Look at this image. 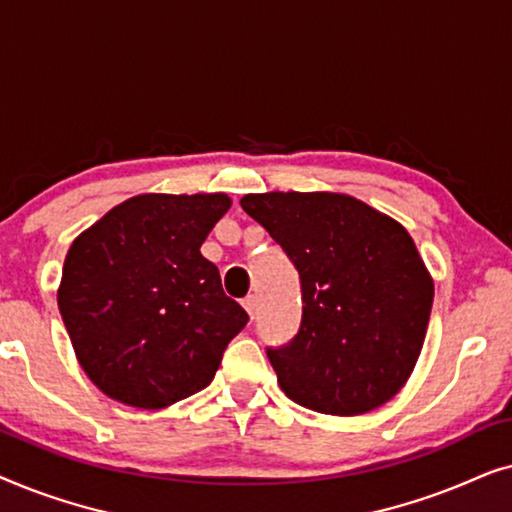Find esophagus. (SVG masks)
Masks as SVG:
<instances>
[{
    "instance_id": "esophagus-1",
    "label": "esophagus",
    "mask_w": 512,
    "mask_h": 512,
    "mask_svg": "<svg viewBox=\"0 0 512 512\" xmlns=\"http://www.w3.org/2000/svg\"><path fill=\"white\" fill-rule=\"evenodd\" d=\"M242 305H244V310L249 312V317L254 319L256 317V310H258V298L256 296H247L242 300Z\"/></svg>"
}]
</instances>
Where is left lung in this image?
Here are the masks:
<instances>
[{
  "mask_svg": "<svg viewBox=\"0 0 512 512\" xmlns=\"http://www.w3.org/2000/svg\"><path fill=\"white\" fill-rule=\"evenodd\" d=\"M300 277L303 317L291 342L268 347L293 403L363 415L396 396L422 352L433 282L401 223L340 193L244 195Z\"/></svg>",
  "mask_w": 512,
  "mask_h": 512,
  "instance_id": "8db88e82",
  "label": "left lung"
}]
</instances>
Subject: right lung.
Masks as SVG:
<instances>
[{
  "label": "right lung",
  "mask_w": 512,
  "mask_h": 512,
  "mask_svg": "<svg viewBox=\"0 0 512 512\" xmlns=\"http://www.w3.org/2000/svg\"><path fill=\"white\" fill-rule=\"evenodd\" d=\"M223 193L121 202L67 251L58 307L86 375L132 408L158 410L214 380L249 314L200 254Z\"/></svg>",
  "instance_id": "1"
}]
</instances>
